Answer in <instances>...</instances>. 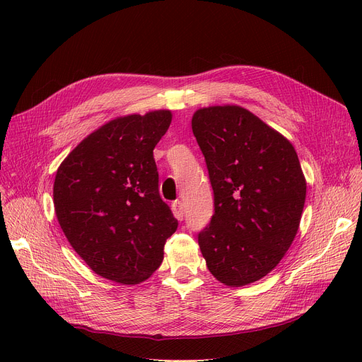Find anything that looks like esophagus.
Masks as SVG:
<instances>
[{"mask_svg":"<svg viewBox=\"0 0 362 362\" xmlns=\"http://www.w3.org/2000/svg\"><path fill=\"white\" fill-rule=\"evenodd\" d=\"M171 210H173V214L177 220H183L185 213H183V205L180 201H175L173 205H171Z\"/></svg>","mask_w":362,"mask_h":362,"instance_id":"34e87169","label":"esophagus"}]
</instances>
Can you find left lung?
Returning a JSON list of instances; mask_svg holds the SVG:
<instances>
[{"label":"left lung","instance_id":"8db88e82","mask_svg":"<svg viewBox=\"0 0 362 362\" xmlns=\"http://www.w3.org/2000/svg\"><path fill=\"white\" fill-rule=\"evenodd\" d=\"M192 132L214 192V216L198 235L202 257L226 286H245L267 276L291 248L305 176L293 145L243 107L199 108Z\"/></svg>","mask_w":362,"mask_h":362}]
</instances>
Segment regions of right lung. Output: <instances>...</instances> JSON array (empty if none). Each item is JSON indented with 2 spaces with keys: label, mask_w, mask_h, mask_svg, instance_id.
I'll use <instances>...</instances> for the list:
<instances>
[{
  "label": "right lung",
  "mask_w": 362,
  "mask_h": 362,
  "mask_svg": "<svg viewBox=\"0 0 362 362\" xmlns=\"http://www.w3.org/2000/svg\"><path fill=\"white\" fill-rule=\"evenodd\" d=\"M170 123V110L112 119L57 170V220L71 248L104 279L138 284L151 277L177 229L160 197L152 154Z\"/></svg>",
  "instance_id": "add662e5"
}]
</instances>
